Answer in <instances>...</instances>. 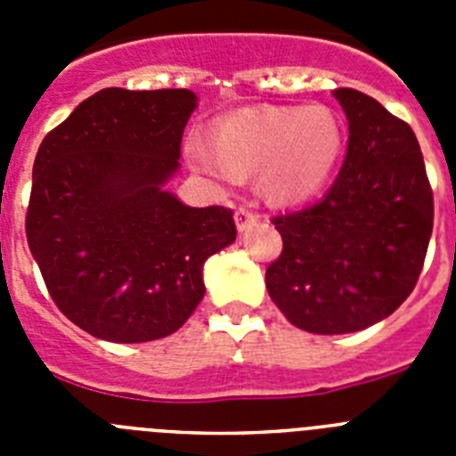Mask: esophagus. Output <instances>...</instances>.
<instances>
[{
  "mask_svg": "<svg viewBox=\"0 0 456 456\" xmlns=\"http://www.w3.org/2000/svg\"><path fill=\"white\" fill-rule=\"evenodd\" d=\"M256 221H257V215H256V212H253V209L240 208L235 212V225H237V231H240V232L248 231V228H251V225L256 224Z\"/></svg>",
  "mask_w": 456,
  "mask_h": 456,
  "instance_id": "esophagus-1",
  "label": "esophagus"
}]
</instances>
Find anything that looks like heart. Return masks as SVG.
<instances>
[{
    "mask_svg": "<svg viewBox=\"0 0 456 456\" xmlns=\"http://www.w3.org/2000/svg\"><path fill=\"white\" fill-rule=\"evenodd\" d=\"M345 151L340 116L324 104L241 109L215 125V148L184 146L196 171L221 183L257 175V189L273 205L315 199L336 173Z\"/></svg>",
    "mask_w": 456,
    "mask_h": 456,
    "instance_id": "b5f03b06",
    "label": "heart"
}]
</instances>
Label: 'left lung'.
I'll use <instances>...</instances> for the list:
<instances>
[{
	"label": "left lung",
	"mask_w": 456,
	"mask_h": 456,
	"mask_svg": "<svg viewBox=\"0 0 456 456\" xmlns=\"http://www.w3.org/2000/svg\"><path fill=\"white\" fill-rule=\"evenodd\" d=\"M345 164L320 203L276 216L283 253L265 273L273 304L320 336L363 331L413 292L434 225L425 159L409 125L374 98L338 88Z\"/></svg>",
	"instance_id": "obj_1"
}]
</instances>
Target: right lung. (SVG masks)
Here are the masks:
<instances>
[{
    "label": "right lung",
    "mask_w": 456,
    "mask_h": 456,
    "mask_svg": "<svg viewBox=\"0 0 456 456\" xmlns=\"http://www.w3.org/2000/svg\"><path fill=\"white\" fill-rule=\"evenodd\" d=\"M196 107L187 88H102L40 143L29 251L59 310L100 340L178 331L203 299L205 260L235 241L231 209L167 189Z\"/></svg>",
    "instance_id": "right-lung-1"
}]
</instances>
